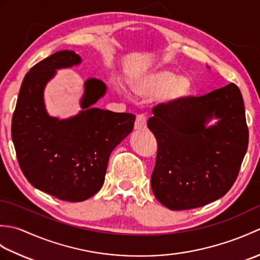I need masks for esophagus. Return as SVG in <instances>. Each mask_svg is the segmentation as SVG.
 <instances>
[{
    "label": "esophagus",
    "instance_id": "esophagus-1",
    "mask_svg": "<svg viewBox=\"0 0 260 260\" xmlns=\"http://www.w3.org/2000/svg\"><path fill=\"white\" fill-rule=\"evenodd\" d=\"M146 128V117L143 114L136 116L135 120V129L136 131H143Z\"/></svg>",
    "mask_w": 260,
    "mask_h": 260
}]
</instances>
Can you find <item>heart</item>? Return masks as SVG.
<instances>
[{
	"mask_svg": "<svg viewBox=\"0 0 260 260\" xmlns=\"http://www.w3.org/2000/svg\"><path fill=\"white\" fill-rule=\"evenodd\" d=\"M132 89L140 97H153L164 91V102L175 104L189 96L190 81L169 69H158L135 77Z\"/></svg>",
	"mask_w": 260,
	"mask_h": 260,
	"instance_id": "1",
	"label": "heart"
}]
</instances>
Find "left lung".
Instances as JSON below:
<instances>
[{"instance_id":"obj_1","label":"left lung","mask_w":260,"mask_h":260,"mask_svg":"<svg viewBox=\"0 0 260 260\" xmlns=\"http://www.w3.org/2000/svg\"><path fill=\"white\" fill-rule=\"evenodd\" d=\"M152 112L147 127L157 154L151 186L157 200L170 210H189L222 198L238 176L249 140L239 88L229 84L158 104ZM212 118L219 120L207 126Z\"/></svg>"}]
</instances>
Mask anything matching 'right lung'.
I'll use <instances>...</instances> for the list:
<instances>
[{"label":"right lung","instance_id":"obj_1","mask_svg":"<svg viewBox=\"0 0 260 260\" xmlns=\"http://www.w3.org/2000/svg\"><path fill=\"white\" fill-rule=\"evenodd\" d=\"M81 62L78 54L62 50L30 69L20 88L12 117V141L26 180L60 200L80 202L104 184L109 155L134 127L135 115L91 107L106 92L96 78L85 82L84 110L67 119L49 116L43 90L60 68Z\"/></svg>","mask_w":260,"mask_h":260}]
</instances>
